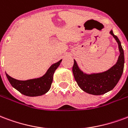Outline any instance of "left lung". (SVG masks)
<instances>
[{
  "label": "left lung",
  "mask_w": 128,
  "mask_h": 128,
  "mask_svg": "<svg viewBox=\"0 0 128 128\" xmlns=\"http://www.w3.org/2000/svg\"><path fill=\"white\" fill-rule=\"evenodd\" d=\"M110 34L118 43L120 53L116 64L110 68L102 72L87 74L79 68L76 62L74 60L72 66L74 77L79 88L86 93L96 96L104 94L112 90L122 76L124 67V52L120 40L113 34L112 30L110 31Z\"/></svg>",
  "instance_id": "8db88e82"
}]
</instances>
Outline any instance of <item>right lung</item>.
<instances>
[{
	"mask_svg": "<svg viewBox=\"0 0 128 128\" xmlns=\"http://www.w3.org/2000/svg\"><path fill=\"white\" fill-rule=\"evenodd\" d=\"M62 60L52 64L43 76L26 81H21L13 78L6 73V76L13 88L24 95L34 97L45 94L50 90L53 81V76Z\"/></svg>",
	"mask_w": 128,
	"mask_h": 128,
	"instance_id": "1",
	"label": "right lung"
}]
</instances>
